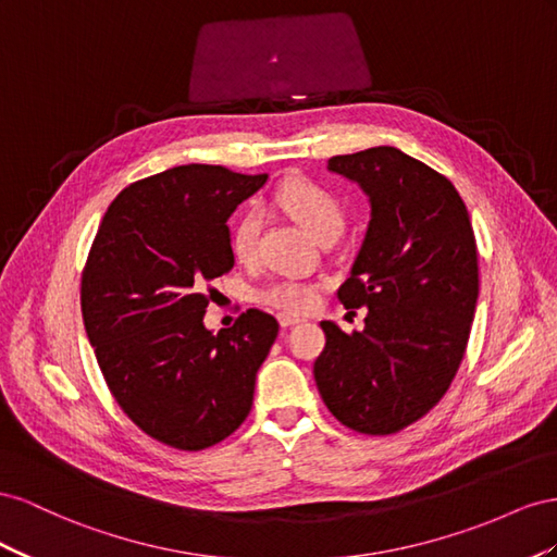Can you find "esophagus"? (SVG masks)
<instances>
[{"instance_id":"obj_1","label":"esophagus","mask_w":557,"mask_h":557,"mask_svg":"<svg viewBox=\"0 0 557 557\" xmlns=\"http://www.w3.org/2000/svg\"><path fill=\"white\" fill-rule=\"evenodd\" d=\"M277 320H280V324H282L284 329H287V326H294V324H298V322H300V317H296V314H289V312H282V314L277 317Z\"/></svg>"}]
</instances>
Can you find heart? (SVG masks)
<instances>
[{"instance_id": "obj_1", "label": "heart", "mask_w": 557, "mask_h": 557, "mask_svg": "<svg viewBox=\"0 0 557 557\" xmlns=\"http://www.w3.org/2000/svg\"><path fill=\"white\" fill-rule=\"evenodd\" d=\"M275 200L280 208L294 216L300 226L312 235L317 243L326 240V237L341 235L345 228V212L341 200L326 190L324 186L314 184L310 180H289L284 182ZM261 233V214L257 210H247L231 233V247L235 259L251 261L257 253ZM253 298L263 306H270L289 314H300L314 308L317 304V287L308 282L298 280H273L265 287L257 289Z\"/></svg>"}]
</instances>
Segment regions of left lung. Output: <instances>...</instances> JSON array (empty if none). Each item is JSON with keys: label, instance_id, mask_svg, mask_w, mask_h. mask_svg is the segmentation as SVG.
<instances>
[{"label": "left lung", "instance_id": "left-lung-1", "mask_svg": "<svg viewBox=\"0 0 557 557\" xmlns=\"http://www.w3.org/2000/svg\"><path fill=\"white\" fill-rule=\"evenodd\" d=\"M329 170L361 186L371 221L347 310L369 308L363 331L322 322L314 383L331 416L359 434L412 424L448 392L462 363L479 298V251L450 180L394 147L333 156Z\"/></svg>", "mask_w": 557, "mask_h": 557}]
</instances>
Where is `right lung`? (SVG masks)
Wrapping results in <instances>:
<instances>
[{
    "label": "right lung",
    "mask_w": 557,
    "mask_h": 557,
    "mask_svg": "<svg viewBox=\"0 0 557 557\" xmlns=\"http://www.w3.org/2000/svg\"><path fill=\"white\" fill-rule=\"evenodd\" d=\"M268 174L180 165L123 188L82 275V314L109 392L141 432L205 450L245 422L257 371L277 338L251 308L212 333L202 317L233 268L228 216Z\"/></svg>",
    "instance_id": "right-lung-1"
}]
</instances>
